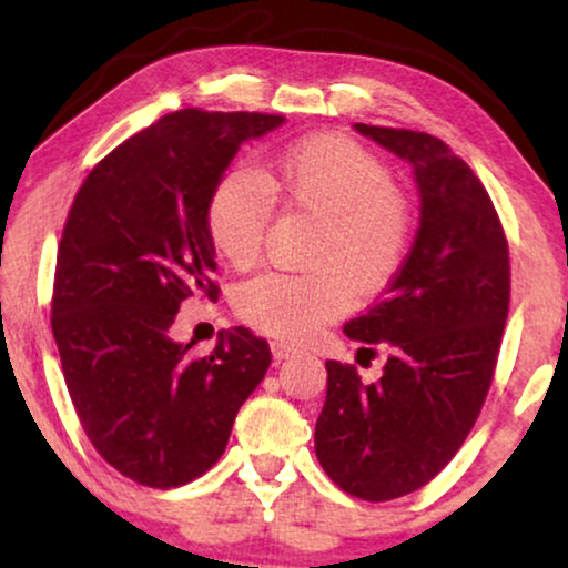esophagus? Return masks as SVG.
<instances>
[{"label":"esophagus","mask_w":568,"mask_h":568,"mask_svg":"<svg viewBox=\"0 0 568 568\" xmlns=\"http://www.w3.org/2000/svg\"><path fill=\"white\" fill-rule=\"evenodd\" d=\"M273 355L277 357V361H287V357H293L298 349H295L293 345H287V342H273Z\"/></svg>","instance_id":"1"}]
</instances>
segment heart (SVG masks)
<instances>
[{
    "instance_id": "b5f03b06",
    "label": "heart",
    "mask_w": 568,
    "mask_h": 568,
    "mask_svg": "<svg viewBox=\"0 0 568 568\" xmlns=\"http://www.w3.org/2000/svg\"><path fill=\"white\" fill-rule=\"evenodd\" d=\"M273 201L314 215L306 273H267L242 285L236 311L254 329L303 342L402 270L412 244L409 205L381 159L345 135H311L270 156L257 174L234 170L207 203L221 257L250 267L260 257Z\"/></svg>"
}]
</instances>
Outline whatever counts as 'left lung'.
Segmentation results:
<instances>
[{"instance_id": "obj_1", "label": "left lung", "mask_w": 568, "mask_h": 568, "mask_svg": "<svg viewBox=\"0 0 568 568\" xmlns=\"http://www.w3.org/2000/svg\"><path fill=\"white\" fill-rule=\"evenodd\" d=\"M355 131L412 166L419 229L383 298L345 324L349 339L386 349L383 375L363 383L355 365L326 361L314 447L339 489L386 501L433 481L481 412L509 311V250L489 193L447 143Z\"/></svg>"}]
</instances>
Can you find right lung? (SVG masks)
<instances>
[{"mask_svg": "<svg viewBox=\"0 0 568 568\" xmlns=\"http://www.w3.org/2000/svg\"><path fill=\"white\" fill-rule=\"evenodd\" d=\"M283 115L178 110L131 135L87 174L55 257L53 339L94 450L151 489L203 476L236 412L265 378L270 345L244 326L211 355L174 342L195 295L215 301L207 203L244 141Z\"/></svg>", "mask_w": 568, "mask_h": 568, "instance_id": "right-lung-1", "label": "right lung"}]
</instances>
